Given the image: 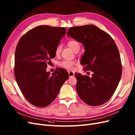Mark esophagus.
I'll use <instances>...</instances> for the list:
<instances>
[{
	"instance_id": "esophagus-1",
	"label": "esophagus",
	"mask_w": 135,
	"mask_h": 135,
	"mask_svg": "<svg viewBox=\"0 0 135 135\" xmlns=\"http://www.w3.org/2000/svg\"><path fill=\"white\" fill-rule=\"evenodd\" d=\"M68 75H69V76L70 77V78H72V77L74 76L75 75V73L74 72H72V71H70L68 72Z\"/></svg>"
}]
</instances>
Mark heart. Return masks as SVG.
<instances>
[{"mask_svg": "<svg viewBox=\"0 0 135 135\" xmlns=\"http://www.w3.org/2000/svg\"><path fill=\"white\" fill-rule=\"evenodd\" d=\"M68 46L74 51L77 49H80V44L79 42L75 40H70L68 42ZM61 51V45H58L55 49V54L56 55H59ZM75 63L74 61L71 60H64L59 63V65L64 68L68 69V70H71L72 69Z\"/></svg>", "mask_w": 135, "mask_h": 135, "instance_id": "heart-1", "label": "heart"}]
</instances>
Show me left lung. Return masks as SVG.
<instances>
[{
  "label": "left lung",
  "instance_id": "obj_1",
  "mask_svg": "<svg viewBox=\"0 0 135 135\" xmlns=\"http://www.w3.org/2000/svg\"><path fill=\"white\" fill-rule=\"evenodd\" d=\"M67 36L82 43L85 50L81 64L91 77L76 73V91L80 98L91 106L107 102L120 80L122 67L117 46L108 33L93 25L71 27Z\"/></svg>",
  "mask_w": 135,
  "mask_h": 135
}]
</instances>
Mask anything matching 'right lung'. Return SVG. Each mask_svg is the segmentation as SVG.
<instances>
[{
	"label": "right lung",
	"mask_w": 135,
	"mask_h": 135,
	"mask_svg": "<svg viewBox=\"0 0 135 135\" xmlns=\"http://www.w3.org/2000/svg\"><path fill=\"white\" fill-rule=\"evenodd\" d=\"M67 29L49 25L38 26L19 40L15 56V76L22 94L34 106L44 107L55 99L68 73L57 68L50 75L46 71L55 49Z\"/></svg>",
	"instance_id": "right-lung-1"
}]
</instances>
